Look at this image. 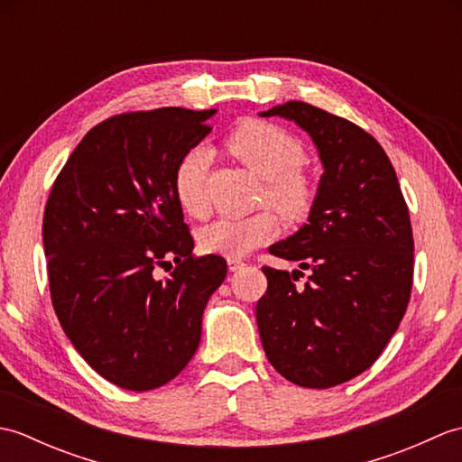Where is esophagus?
I'll use <instances>...</instances> for the list:
<instances>
[{"mask_svg":"<svg viewBox=\"0 0 462 462\" xmlns=\"http://www.w3.org/2000/svg\"><path fill=\"white\" fill-rule=\"evenodd\" d=\"M240 268H244V262H242V260H238V258H228V270H230V272H236V270H240Z\"/></svg>","mask_w":462,"mask_h":462,"instance_id":"esophagus-1","label":"esophagus"}]
</instances>
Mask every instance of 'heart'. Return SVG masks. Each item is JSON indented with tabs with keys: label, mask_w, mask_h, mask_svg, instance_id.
<instances>
[{
	"label": "heart",
	"mask_w": 462,
	"mask_h": 462,
	"mask_svg": "<svg viewBox=\"0 0 462 462\" xmlns=\"http://www.w3.org/2000/svg\"><path fill=\"white\" fill-rule=\"evenodd\" d=\"M226 144L240 162L266 179L262 202L273 206L290 220H298L310 212L313 189L301 174V169L308 164V154L298 139L276 125L250 121L238 126ZM208 166L210 152L204 146H194L184 152L172 176L176 200L186 214L196 218H202L208 212ZM276 234L278 220L268 210L244 218L222 216L200 230V246L208 254L242 258L268 244Z\"/></svg>",
	"instance_id": "obj_1"
}]
</instances>
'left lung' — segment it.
Listing matches in <instances>:
<instances>
[{
	"mask_svg": "<svg viewBox=\"0 0 462 462\" xmlns=\"http://www.w3.org/2000/svg\"><path fill=\"white\" fill-rule=\"evenodd\" d=\"M296 121L318 146L323 174L308 224L270 254L310 269L263 266L260 339L280 375L308 389L341 385L369 369L393 337L413 288V228L397 174L361 126L288 101L262 116Z\"/></svg>",
	"mask_w": 462,
	"mask_h": 462,
	"instance_id": "8db88e82",
	"label": "left lung"
}]
</instances>
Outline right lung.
I'll use <instances>...</instances> for the list:
<instances>
[{"label":"right lung","mask_w":462,"mask_h":462,"mask_svg":"<svg viewBox=\"0 0 462 462\" xmlns=\"http://www.w3.org/2000/svg\"><path fill=\"white\" fill-rule=\"evenodd\" d=\"M214 113L164 106L111 116L83 136L47 199L53 310L81 357L121 389L151 391L179 375L228 272L220 256H194L172 189L176 164L210 133ZM164 265L171 273L156 279Z\"/></svg>","instance_id":"1"}]
</instances>
